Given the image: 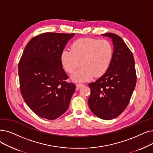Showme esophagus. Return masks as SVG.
<instances>
[{
  "instance_id": "obj_1",
  "label": "esophagus",
  "mask_w": 153,
  "mask_h": 153,
  "mask_svg": "<svg viewBox=\"0 0 153 153\" xmlns=\"http://www.w3.org/2000/svg\"><path fill=\"white\" fill-rule=\"evenodd\" d=\"M84 84H81V83H79V84H76V87L77 88H81L82 86H83Z\"/></svg>"
}]
</instances>
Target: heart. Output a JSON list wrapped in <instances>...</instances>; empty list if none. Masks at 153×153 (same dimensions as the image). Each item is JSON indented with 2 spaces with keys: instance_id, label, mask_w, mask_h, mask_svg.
<instances>
[{
  "instance_id": "b5f03b06",
  "label": "heart",
  "mask_w": 153,
  "mask_h": 153,
  "mask_svg": "<svg viewBox=\"0 0 153 153\" xmlns=\"http://www.w3.org/2000/svg\"><path fill=\"white\" fill-rule=\"evenodd\" d=\"M113 51L107 40L92 38L79 39L71 45V51L65 49L61 55L64 69L72 74V80L77 82L91 80L94 76H102L108 69L112 61Z\"/></svg>"
}]
</instances>
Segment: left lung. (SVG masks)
<instances>
[{"mask_svg": "<svg viewBox=\"0 0 153 153\" xmlns=\"http://www.w3.org/2000/svg\"><path fill=\"white\" fill-rule=\"evenodd\" d=\"M102 36L112 39L113 54L107 71L95 82L89 84L88 104L96 116L111 120L128 106L136 86V73L133 55L123 39L113 33Z\"/></svg>", "mask_w": 153, "mask_h": 153, "instance_id": "8db88e82", "label": "left lung"}]
</instances>
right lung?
Masks as SVG:
<instances>
[{"label":"right lung","instance_id":"add662e5","mask_svg":"<svg viewBox=\"0 0 153 153\" xmlns=\"http://www.w3.org/2000/svg\"><path fill=\"white\" fill-rule=\"evenodd\" d=\"M74 34L46 32L33 37L19 63L24 101L39 116L54 120L67 111L76 85L65 81L61 55Z\"/></svg>","mask_w":153,"mask_h":153}]
</instances>
